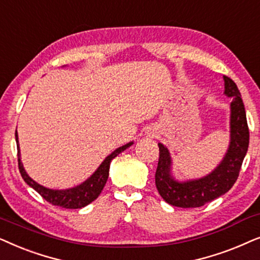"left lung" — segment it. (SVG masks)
Returning <instances> with one entry per match:
<instances>
[{
	"instance_id": "obj_1",
	"label": "left lung",
	"mask_w": 260,
	"mask_h": 260,
	"mask_svg": "<svg viewBox=\"0 0 260 260\" xmlns=\"http://www.w3.org/2000/svg\"><path fill=\"white\" fill-rule=\"evenodd\" d=\"M224 95L231 102V141L224 157L216 169L199 179L178 182L171 175L170 152L162 144L159 146V160L155 171V186L165 202L181 208H196L226 193L234 185L246 155L250 132L246 112L238 86L223 76Z\"/></svg>"
}]
</instances>
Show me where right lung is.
<instances>
[{
    "instance_id": "1",
    "label": "right lung",
    "mask_w": 260,
    "mask_h": 260,
    "mask_svg": "<svg viewBox=\"0 0 260 260\" xmlns=\"http://www.w3.org/2000/svg\"><path fill=\"white\" fill-rule=\"evenodd\" d=\"M15 140H16V146H17V161H19V170H20V174L22 176L23 181H25L30 188L36 190L37 192H39L40 195L47 201V202L51 203V205L61 207V208H67V209L83 208V207L88 206L89 203H91L92 201L98 199L103 188H105L107 179H108L110 161H112L117 154H120L121 152L133 145V141H131V143L116 148L115 151L112 152V153H110L108 157L102 161V164L99 166L98 170L90 176L85 182H83L82 184L75 186V188L65 189V190H53V189L45 188V186L38 184L36 181H33V179L27 175L26 170L23 169L21 158H20V147H19V138H17V132H15Z\"/></svg>"
}]
</instances>
